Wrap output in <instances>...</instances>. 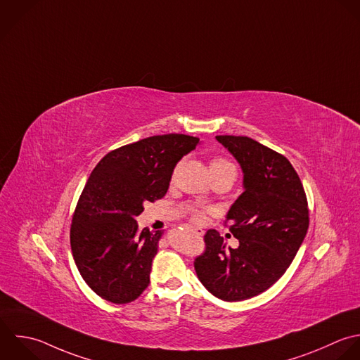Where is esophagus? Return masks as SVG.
I'll return each instance as SVG.
<instances>
[{
  "mask_svg": "<svg viewBox=\"0 0 360 360\" xmlns=\"http://www.w3.org/2000/svg\"><path fill=\"white\" fill-rule=\"evenodd\" d=\"M192 231H195V233L199 234V236H203V234H205V230L200 229V227H192Z\"/></svg>",
  "mask_w": 360,
  "mask_h": 360,
  "instance_id": "34e87169",
  "label": "esophagus"
}]
</instances>
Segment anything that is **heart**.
<instances>
[{
	"label": "heart",
	"instance_id": "1",
	"mask_svg": "<svg viewBox=\"0 0 360 360\" xmlns=\"http://www.w3.org/2000/svg\"><path fill=\"white\" fill-rule=\"evenodd\" d=\"M210 171H212V174H233V175H236V172H237L236 165L230 160L223 158V157H214L210 161ZM185 209L192 221L200 223L203 220V217H205L203 207H200L198 205H186Z\"/></svg>",
	"mask_w": 360,
	"mask_h": 360
}]
</instances>
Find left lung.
<instances>
[{
	"mask_svg": "<svg viewBox=\"0 0 360 360\" xmlns=\"http://www.w3.org/2000/svg\"><path fill=\"white\" fill-rule=\"evenodd\" d=\"M244 172L243 195L226 223L238 248H226L217 230L205 234L193 266L216 297L240 302L269 289L295 259L309 229V203L290 161L247 136H216Z\"/></svg>",
	"mask_w": 360,
	"mask_h": 360,
	"instance_id": "8db88e82",
	"label": "left lung"
}]
</instances>
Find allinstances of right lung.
I'll use <instances>...</instances> for the list:
<instances>
[{"instance_id":"add662e5","label":"right lung","mask_w":360,"mask_h":360,"mask_svg":"<svg viewBox=\"0 0 360 360\" xmlns=\"http://www.w3.org/2000/svg\"><path fill=\"white\" fill-rule=\"evenodd\" d=\"M198 137L169 133L108 153L91 172L72 213L70 244L85 283L103 300L126 304L150 283L161 231L140 230L147 202L165 196L178 161Z\"/></svg>"}]
</instances>
